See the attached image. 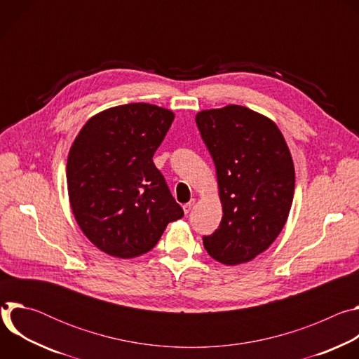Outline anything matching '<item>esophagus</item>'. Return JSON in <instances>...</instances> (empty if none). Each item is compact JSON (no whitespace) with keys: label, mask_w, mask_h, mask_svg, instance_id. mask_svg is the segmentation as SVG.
I'll return each mask as SVG.
<instances>
[{"label":"esophagus","mask_w":359,"mask_h":359,"mask_svg":"<svg viewBox=\"0 0 359 359\" xmlns=\"http://www.w3.org/2000/svg\"><path fill=\"white\" fill-rule=\"evenodd\" d=\"M194 203H196V200H194V198H191L189 203H186V204H184V206H183V212H184V215H189V213H190L191 208L194 206Z\"/></svg>","instance_id":"obj_1"}]
</instances>
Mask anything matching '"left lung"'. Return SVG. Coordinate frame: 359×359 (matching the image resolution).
Wrapping results in <instances>:
<instances>
[{
	"label": "left lung",
	"instance_id": "obj_1",
	"mask_svg": "<svg viewBox=\"0 0 359 359\" xmlns=\"http://www.w3.org/2000/svg\"><path fill=\"white\" fill-rule=\"evenodd\" d=\"M216 165L223 217L203 237L210 257L226 266L251 262L281 233L292 204L295 172L287 142L270 118L240 105L196 115Z\"/></svg>",
	"mask_w": 359,
	"mask_h": 359
}]
</instances>
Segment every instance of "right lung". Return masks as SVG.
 Instances as JSON below:
<instances>
[{
	"instance_id": "right-lung-1",
	"label": "right lung",
	"mask_w": 359,
	"mask_h": 359,
	"mask_svg": "<svg viewBox=\"0 0 359 359\" xmlns=\"http://www.w3.org/2000/svg\"><path fill=\"white\" fill-rule=\"evenodd\" d=\"M175 114L150 104H128L86 121L67 162L74 217L86 238L112 257L150 251L166 226L183 217L153 155Z\"/></svg>"
}]
</instances>
